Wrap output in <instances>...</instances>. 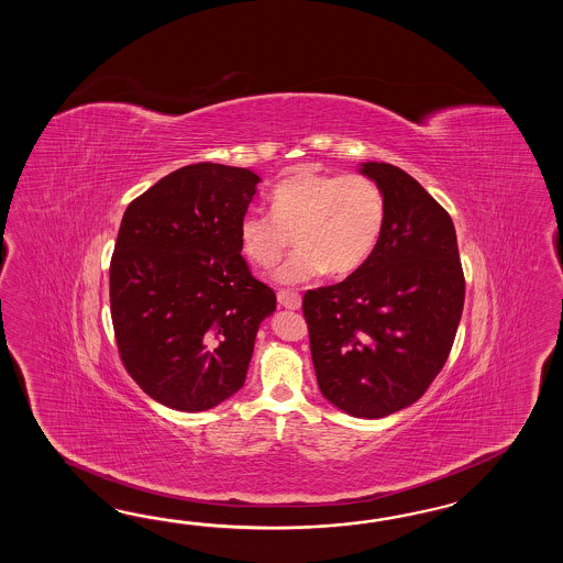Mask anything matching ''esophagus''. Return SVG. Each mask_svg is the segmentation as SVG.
Here are the masks:
<instances>
[{
	"instance_id": "esophagus-1",
	"label": "esophagus",
	"mask_w": 563,
	"mask_h": 563,
	"mask_svg": "<svg viewBox=\"0 0 563 563\" xmlns=\"http://www.w3.org/2000/svg\"><path fill=\"white\" fill-rule=\"evenodd\" d=\"M278 297V303L287 309H299L301 307V295L295 292V290L280 289L276 292Z\"/></svg>"
}]
</instances>
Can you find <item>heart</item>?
<instances>
[{
  "instance_id": "heart-1",
  "label": "heart",
  "mask_w": 563,
  "mask_h": 563,
  "mask_svg": "<svg viewBox=\"0 0 563 563\" xmlns=\"http://www.w3.org/2000/svg\"><path fill=\"white\" fill-rule=\"evenodd\" d=\"M386 224V196L361 173L299 170L271 191V212L250 210L239 221V245L257 268H273L297 250L276 273L285 285L320 274L346 276L358 271L379 243Z\"/></svg>"
}]
</instances>
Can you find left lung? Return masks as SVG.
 <instances>
[{
    "instance_id": "obj_1",
    "label": "left lung",
    "mask_w": 563,
    "mask_h": 563,
    "mask_svg": "<svg viewBox=\"0 0 563 563\" xmlns=\"http://www.w3.org/2000/svg\"><path fill=\"white\" fill-rule=\"evenodd\" d=\"M384 189L386 224L369 260L303 295L318 386L339 409L379 419L417 402L442 372L464 307L450 214L407 170L365 163Z\"/></svg>"
}]
</instances>
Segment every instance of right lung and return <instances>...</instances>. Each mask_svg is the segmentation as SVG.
<instances>
[{
	"label": "right lung",
	"instance_id": "add662e5",
	"mask_svg": "<svg viewBox=\"0 0 563 563\" xmlns=\"http://www.w3.org/2000/svg\"><path fill=\"white\" fill-rule=\"evenodd\" d=\"M256 173L219 163L173 170L123 212L109 266L125 372L169 409L208 410L245 384L260 322L276 309L239 245Z\"/></svg>",
	"mask_w": 563,
	"mask_h": 563
}]
</instances>
